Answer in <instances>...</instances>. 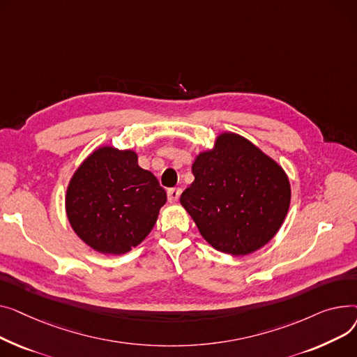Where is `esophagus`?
<instances>
[{
    "label": "esophagus",
    "mask_w": 357,
    "mask_h": 357,
    "mask_svg": "<svg viewBox=\"0 0 357 357\" xmlns=\"http://www.w3.org/2000/svg\"><path fill=\"white\" fill-rule=\"evenodd\" d=\"M180 195H181V188H169V192H167V196H169L170 203H176L180 197Z\"/></svg>",
    "instance_id": "esophagus-1"
}]
</instances>
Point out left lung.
<instances>
[{"instance_id": "1", "label": "left lung", "mask_w": 357, "mask_h": 357, "mask_svg": "<svg viewBox=\"0 0 357 357\" xmlns=\"http://www.w3.org/2000/svg\"><path fill=\"white\" fill-rule=\"evenodd\" d=\"M195 181L180 203L200 235L229 255H248L266 245L280 230L291 202L282 167L249 139L223 132L212 150L200 153Z\"/></svg>"}]
</instances>
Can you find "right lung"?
<instances>
[{"label":"right lung","instance_id":"add662e5","mask_svg":"<svg viewBox=\"0 0 357 357\" xmlns=\"http://www.w3.org/2000/svg\"><path fill=\"white\" fill-rule=\"evenodd\" d=\"M165 202L164 188L138 165L135 151L105 145L72 176L66 213L88 246L105 255H122L149 236Z\"/></svg>","mask_w":357,"mask_h":357}]
</instances>
